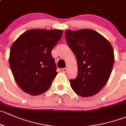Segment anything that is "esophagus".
I'll use <instances>...</instances> for the list:
<instances>
[{
  "label": "esophagus",
  "mask_w": 126,
  "mask_h": 126,
  "mask_svg": "<svg viewBox=\"0 0 126 126\" xmlns=\"http://www.w3.org/2000/svg\"><path fill=\"white\" fill-rule=\"evenodd\" d=\"M67 68H63V69H62V71H63V73L67 72Z\"/></svg>",
  "instance_id": "1"
}]
</instances>
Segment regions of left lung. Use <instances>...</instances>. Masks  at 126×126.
<instances>
[{
  "label": "left lung",
  "instance_id": "left-lung-1",
  "mask_svg": "<svg viewBox=\"0 0 126 126\" xmlns=\"http://www.w3.org/2000/svg\"><path fill=\"white\" fill-rule=\"evenodd\" d=\"M67 43L75 54L78 76L71 87L82 97L94 95L108 81L114 63L112 46L104 37L90 29L65 32Z\"/></svg>",
  "mask_w": 126,
  "mask_h": 126
}]
</instances>
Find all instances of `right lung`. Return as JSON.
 Masks as SVG:
<instances>
[{
    "instance_id": "add662e5",
    "label": "right lung",
    "mask_w": 126,
    "mask_h": 126,
    "mask_svg": "<svg viewBox=\"0 0 126 126\" xmlns=\"http://www.w3.org/2000/svg\"><path fill=\"white\" fill-rule=\"evenodd\" d=\"M63 31L33 29L24 32L10 49V68L19 87L32 95H39L50 87L56 76L51 50Z\"/></svg>"
}]
</instances>
